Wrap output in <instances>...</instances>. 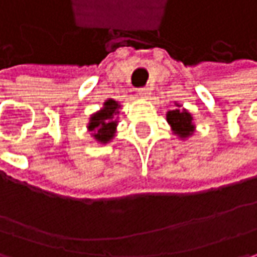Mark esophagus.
Returning a JSON list of instances; mask_svg holds the SVG:
<instances>
[{
  "mask_svg": "<svg viewBox=\"0 0 257 257\" xmlns=\"http://www.w3.org/2000/svg\"><path fill=\"white\" fill-rule=\"evenodd\" d=\"M138 94H140L141 97L148 98L151 96V90H150L148 87H144V88H140V90H138Z\"/></svg>",
  "mask_w": 257,
  "mask_h": 257,
  "instance_id": "esophagus-1",
  "label": "esophagus"
}]
</instances>
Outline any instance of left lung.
I'll list each match as a JSON object with an SVG mask.
<instances>
[{"mask_svg":"<svg viewBox=\"0 0 257 257\" xmlns=\"http://www.w3.org/2000/svg\"><path fill=\"white\" fill-rule=\"evenodd\" d=\"M166 119L173 131L174 135H177L180 140H186L195 132V122L193 116L189 113L186 109H182V104L176 103L173 110H169L166 114Z\"/></svg>","mask_w":257,"mask_h":257,"instance_id":"left-lung-1","label":"left lung"}]
</instances>
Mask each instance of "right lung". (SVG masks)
Segmentation results:
<instances>
[{"instance_id":"1","label":"right lung","mask_w":257,"mask_h":257,"mask_svg":"<svg viewBox=\"0 0 257 257\" xmlns=\"http://www.w3.org/2000/svg\"><path fill=\"white\" fill-rule=\"evenodd\" d=\"M120 109V103L113 98H109L103 103V107L91 114L90 122L87 125L91 137L100 144H107L114 137L117 126V114Z\"/></svg>"}]
</instances>
